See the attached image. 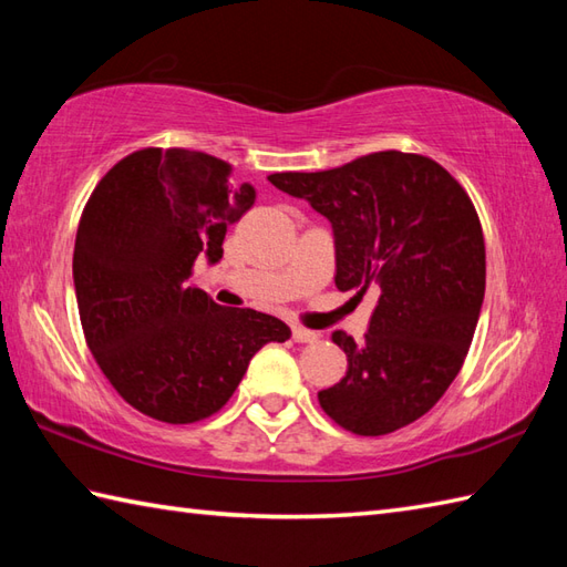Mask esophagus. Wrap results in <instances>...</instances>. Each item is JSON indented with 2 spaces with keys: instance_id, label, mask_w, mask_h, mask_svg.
I'll list each match as a JSON object with an SVG mask.
<instances>
[{
  "instance_id": "esophagus-1",
  "label": "esophagus",
  "mask_w": 567,
  "mask_h": 567,
  "mask_svg": "<svg viewBox=\"0 0 567 567\" xmlns=\"http://www.w3.org/2000/svg\"><path fill=\"white\" fill-rule=\"evenodd\" d=\"M292 339L297 343H315L319 339V333L317 331H309L305 327H299V323H295V327H292Z\"/></svg>"
}]
</instances>
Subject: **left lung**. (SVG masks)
<instances>
[{
  "label": "left lung",
  "instance_id": "8db88e82",
  "mask_svg": "<svg viewBox=\"0 0 567 567\" xmlns=\"http://www.w3.org/2000/svg\"><path fill=\"white\" fill-rule=\"evenodd\" d=\"M270 183L327 216L336 287L378 290L365 339L333 331L348 370L319 392L336 424L384 436L424 416L463 368L485 299V238L457 179L426 155L380 151Z\"/></svg>",
  "mask_w": 567,
  "mask_h": 567
}]
</instances>
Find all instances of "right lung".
I'll return each instance as SVG.
<instances>
[{
	"label": "right lung",
	"mask_w": 567,
	"mask_h": 567,
	"mask_svg": "<svg viewBox=\"0 0 567 567\" xmlns=\"http://www.w3.org/2000/svg\"><path fill=\"white\" fill-rule=\"evenodd\" d=\"M256 189L231 165L185 148L118 161L80 216L72 280L90 351L141 414L195 424L219 412L265 343L290 327L256 309L221 307L187 287L197 258L219 262L226 228Z\"/></svg>",
	"instance_id": "right-lung-1"
}]
</instances>
